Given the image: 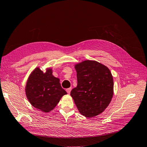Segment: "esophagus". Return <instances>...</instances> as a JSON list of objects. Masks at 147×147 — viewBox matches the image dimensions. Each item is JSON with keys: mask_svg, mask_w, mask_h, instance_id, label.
Returning a JSON list of instances; mask_svg holds the SVG:
<instances>
[{"mask_svg": "<svg viewBox=\"0 0 147 147\" xmlns=\"http://www.w3.org/2000/svg\"><path fill=\"white\" fill-rule=\"evenodd\" d=\"M71 88H67V90H66V91H67V93H68V94H69L70 93V92H71Z\"/></svg>", "mask_w": 147, "mask_h": 147, "instance_id": "esophagus-1", "label": "esophagus"}]
</instances>
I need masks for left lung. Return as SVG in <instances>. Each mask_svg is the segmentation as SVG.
Listing matches in <instances>:
<instances>
[{
  "mask_svg": "<svg viewBox=\"0 0 147 147\" xmlns=\"http://www.w3.org/2000/svg\"><path fill=\"white\" fill-rule=\"evenodd\" d=\"M78 85L71 92L81 115L88 117L101 113L109 105L113 94L112 75L105 65L94 60L76 64Z\"/></svg>",
  "mask_w": 147,
  "mask_h": 147,
  "instance_id": "1",
  "label": "left lung"
}]
</instances>
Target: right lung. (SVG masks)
<instances>
[{
	"label": "right lung",
	"instance_id": "1",
	"mask_svg": "<svg viewBox=\"0 0 147 147\" xmlns=\"http://www.w3.org/2000/svg\"><path fill=\"white\" fill-rule=\"evenodd\" d=\"M25 90L32 106L46 113L53 110L61 98L67 94L61 88L60 79L53 75L51 68L43 73L38 67L30 74Z\"/></svg>",
	"mask_w": 147,
	"mask_h": 147
}]
</instances>
